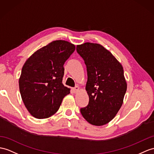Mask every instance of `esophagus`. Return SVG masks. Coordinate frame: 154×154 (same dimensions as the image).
<instances>
[{"label": "esophagus", "instance_id": "1", "mask_svg": "<svg viewBox=\"0 0 154 154\" xmlns=\"http://www.w3.org/2000/svg\"><path fill=\"white\" fill-rule=\"evenodd\" d=\"M72 90H73L74 93H76V92H78V91L80 90V88L78 87V86H76V87L72 89Z\"/></svg>", "mask_w": 154, "mask_h": 154}]
</instances>
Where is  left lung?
<instances>
[{
  "mask_svg": "<svg viewBox=\"0 0 154 154\" xmlns=\"http://www.w3.org/2000/svg\"><path fill=\"white\" fill-rule=\"evenodd\" d=\"M87 68V106L80 108L92 125H105L113 119L123 104L127 90L123 69L113 55L98 44L86 42L76 47Z\"/></svg>",
  "mask_w": 154,
  "mask_h": 154,
  "instance_id": "1",
  "label": "left lung"
}]
</instances>
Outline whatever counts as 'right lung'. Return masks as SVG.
Segmentation results:
<instances>
[{
    "label": "right lung",
    "mask_w": 154,
    "mask_h": 154,
    "mask_svg": "<svg viewBox=\"0 0 154 154\" xmlns=\"http://www.w3.org/2000/svg\"><path fill=\"white\" fill-rule=\"evenodd\" d=\"M75 46L55 40L39 49L22 68L19 86L25 107L33 117L43 119L57 112L70 89L63 84L65 61Z\"/></svg>",
    "instance_id": "right-lung-1"
}]
</instances>
